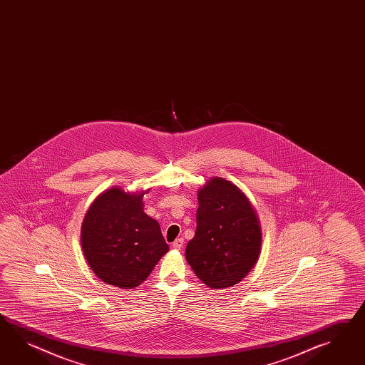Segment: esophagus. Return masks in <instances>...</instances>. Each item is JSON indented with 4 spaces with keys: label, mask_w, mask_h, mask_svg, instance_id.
Segmentation results:
<instances>
[{
    "label": "esophagus",
    "mask_w": 365,
    "mask_h": 365,
    "mask_svg": "<svg viewBox=\"0 0 365 365\" xmlns=\"http://www.w3.org/2000/svg\"><path fill=\"white\" fill-rule=\"evenodd\" d=\"M183 244H185V240L182 237H179V239L173 242V248L178 249L179 250V249L183 248Z\"/></svg>",
    "instance_id": "34e87169"
}]
</instances>
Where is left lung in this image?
Wrapping results in <instances>:
<instances>
[{
	"label": "left lung",
	"mask_w": 365,
	"mask_h": 365,
	"mask_svg": "<svg viewBox=\"0 0 365 365\" xmlns=\"http://www.w3.org/2000/svg\"><path fill=\"white\" fill-rule=\"evenodd\" d=\"M261 228L248 197L230 180L212 178L199 191L196 231L186 259L197 278L212 289L240 282L255 267Z\"/></svg>",
	"instance_id": "left-lung-1"
}]
</instances>
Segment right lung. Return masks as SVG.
Instances as JSON below:
<instances>
[{
    "label": "right lung",
    "mask_w": 365,
    "mask_h": 365,
    "mask_svg": "<svg viewBox=\"0 0 365 365\" xmlns=\"http://www.w3.org/2000/svg\"><path fill=\"white\" fill-rule=\"evenodd\" d=\"M143 196L109 188L84 217L83 252L89 267L106 284L133 289L169 250L158 222L143 212Z\"/></svg>",
    "instance_id": "1"
}]
</instances>
